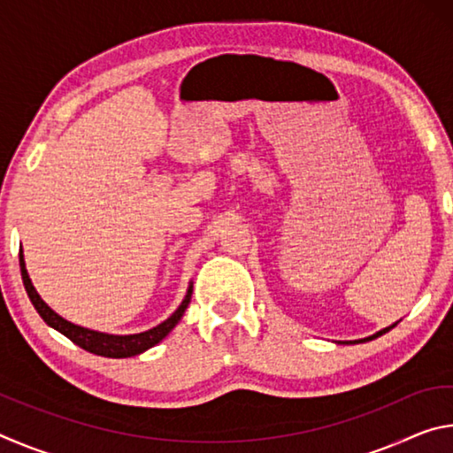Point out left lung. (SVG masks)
<instances>
[{"mask_svg":"<svg viewBox=\"0 0 453 453\" xmlns=\"http://www.w3.org/2000/svg\"><path fill=\"white\" fill-rule=\"evenodd\" d=\"M386 332H389V327H386V329H381V332H378V334H373L372 337H365V340H373V337H378V335H381V334H386ZM365 340H362V342H365Z\"/></svg>","mask_w":453,"mask_h":453,"instance_id":"8db88e82","label":"left lung"}]
</instances>
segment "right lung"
Listing matches in <instances>:
<instances>
[{"instance_id": "right-lung-1", "label": "right lung", "mask_w": 453, "mask_h": 453, "mask_svg": "<svg viewBox=\"0 0 453 453\" xmlns=\"http://www.w3.org/2000/svg\"><path fill=\"white\" fill-rule=\"evenodd\" d=\"M19 267H21V280H24V286H26L29 300H32L34 308L37 310V313H40L45 324L51 326L53 329H58V332L64 334L65 337H70L75 346H80L81 349L89 351V354L104 356V357H132V356L142 354V351H145V349L153 348L175 327V324L181 319L183 311H186V308L189 305V300H191V286H189L188 296L183 297L180 308L175 310L165 321H162L157 327L148 329V332H143V334H134V335L99 334V332H94V329L75 326V324H72V321H67L61 316H58V313L51 308H48V303H45L42 297L37 296L35 288L32 286V280H29V275H27L26 262H24V256H21V251H19Z\"/></svg>"}]
</instances>
